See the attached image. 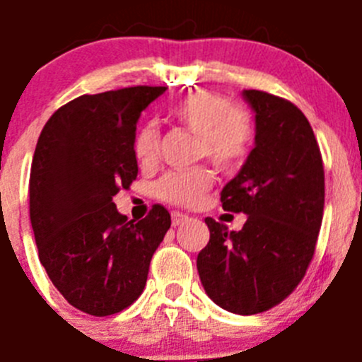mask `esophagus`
Returning a JSON list of instances; mask_svg holds the SVG:
<instances>
[{"instance_id":"esophagus-1","label":"esophagus","mask_w":362,"mask_h":362,"mask_svg":"<svg viewBox=\"0 0 362 362\" xmlns=\"http://www.w3.org/2000/svg\"><path fill=\"white\" fill-rule=\"evenodd\" d=\"M187 221H188L187 214H183V212H172V225H174V226L185 225Z\"/></svg>"}]
</instances>
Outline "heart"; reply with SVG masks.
<instances>
[{
	"label": "heart",
	"instance_id": "obj_1",
	"mask_svg": "<svg viewBox=\"0 0 362 362\" xmlns=\"http://www.w3.org/2000/svg\"><path fill=\"white\" fill-rule=\"evenodd\" d=\"M172 117L197 136V158H206L219 170H233L246 159L255 139L254 117L243 105L230 103L225 95L196 90L172 108ZM159 130L143 124L134 137V156L139 165L158 161ZM209 168L168 172L156 183V196L177 206H196L212 188Z\"/></svg>",
	"mask_w": 362,
	"mask_h": 362
}]
</instances>
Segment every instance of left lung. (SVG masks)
Instances as JSON below:
<instances>
[{
  "label": "left lung",
  "instance_id": "8db88e82",
  "mask_svg": "<svg viewBox=\"0 0 362 362\" xmlns=\"http://www.w3.org/2000/svg\"><path fill=\"white\" fill-rule=\"evenodd\" d=\"M255 112V146L221 192L223 209L248 216L239 232L206 217L210 241L197 255L204 292L221 308L254 315L279 305L313 259L325 209L321 150L288 99L245 90Z\"/></svg>",
  "mask_w": 362,
  "mask_h": 362
}]
</instances>
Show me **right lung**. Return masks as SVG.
<instances>
[{"instance_id":"add662e5","label":"right lung","mask_w":362,"mask_h":362,"mask_svg":"<svg viewBox=\"0 0 362 362\" xmlns=\"http://www.w3.org/2000/svg\"><path fill=\"white\" fill-rule=\"evenodd\" d=\"M165 90L79 95L54 112L37 139L28 196L40 261L70 305L95 317L141 296L153 252L170 228L161 204L134 223L112 201L137 177L136 123Z\"/></svg>"}]
</instances>
